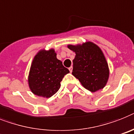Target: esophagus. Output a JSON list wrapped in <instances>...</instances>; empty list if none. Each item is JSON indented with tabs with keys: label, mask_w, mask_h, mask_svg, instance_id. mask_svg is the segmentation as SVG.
Returning a JSON list of instances; mask_svg holds the SVG:
<instances>
[{
	"label": "esophagus",
	"mask_w": 134,
	"mask_h": 134,
	"mask_svg": "<svg viewBox=\"0 0 134 134\" xmlns=\"http://www.w3.org/2000/svg\"><path fill=\"white\" fill-rule=\"evenodd\" d=\"M69 70L70 72H72V66H70L69 68Z\"/></svg>",
	"instance_id": "esophagus-1"
}]
</instances>
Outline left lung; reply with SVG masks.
I'll use <instances>...</instances> for the list:
<instances>
[{"label": "left lung", "instance_id": "obj_1", "mask_svg": "<svg viewBox=\"0 0 134 134\" xmlns=\"http://www.w3.org/2000/svg\"><path fill=\"white\" fill-rule=\"evenodd\" d=\"M75 52L72 74L89 91L94 92L105 87L109 77V68L99 46L88 42L82 45H68Z\"/></svg>", "mask_w": 134, "mask_h": 134}]
</instances>
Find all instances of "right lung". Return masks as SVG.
<instances>
[{
  "mask_svg": "<svg viewBox=\"0 0 134 134\" xmlns=\"http://www.w3.org/2000/svg\"><path fill=\"white\" fill-rule=\"evenodd\" d=\"M69 72L57 59L53 49L41 51L34 57L29 75V85L34 94L49 98L60 88V82Z\"/></svg>",
  "mask_w": 134,
  "mask_h": 134,
  "instance_id": "right-lung-1",
  "label": "right lung"
}]
</instances>
